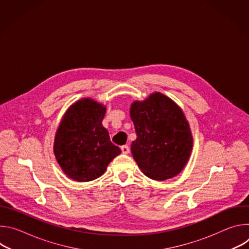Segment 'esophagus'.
Segmentation results:
<instances>
[{
	"label": "esophagus",
	"mask_w": 249,
	"mask_h": 249,
	"mask_svg": "<svg viewBox=\"0 0 249 249\" xmlns=\"http://www.w3.org/2000/svg\"><path fill=\"white\" fill-rule=\"evenodd\" d=\"M121 151H122L123 154H129L130 149H129V147L127 145H124V146H121Z\"/></svg>",
	"instance_id": "obj_1"
}]
</instances>
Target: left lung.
I'll return each instance as SVG.
<instances>
[{"label": "left lung", "instance_id": "obj_1", "mask_svg": "<svg viewBox=\"0 0 249 249\" xmlns=\"http://www.w3.org/2000/svg\"><path fill=\"white\" fill-rule=\"evenodd\" d=\"M137 139L131 152L150 178L165 180L178 174L189 160L193 138L182 110L167 96L155 92L130 109Z\"/></svg>", "mask_w": 249, "mask_h": 249}]
</instances>
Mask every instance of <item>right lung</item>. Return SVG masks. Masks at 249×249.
Returning a JSON list of instances; mask_svg holds the SVG:
<instances>
[{
  "label": "right lung",
  "mask_w": 249,
  "mask_h": 249,
  "mask_svg": "<svg viewBox=\"0 0 249 249\" xmlns=\"http://www.w3.org/2000/svg\"><path fill=\"white\" fill-rule=\"evenodd\" d=\"M104 115V106L89 98L79 100L64 115L55 136L54 154L70 178L94 180L121 153L102 126Z\"/></svg>",
  "instance_id": "obj_1"
}]
</instances>
